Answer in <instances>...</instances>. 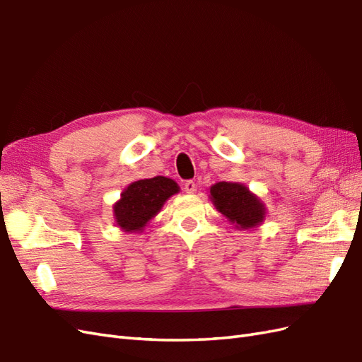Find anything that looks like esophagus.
Listing matches in <instances>:
<instances>
[{"instance_id": "1", "label": "esophagus", "mask_w": 362, "mask_h": 362, "mask_svg": "<svg viewBox=\"0 0 362 362\" xmlns=\"http://www.w3.org/2000/svg\"><path fill=\"white\" fill-rule=\"evenodd\" d=\"M184 192L185 193H194L196 192V182L194 181H185V184H184Z\"/></svg>"}]
</instances>
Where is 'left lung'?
<instances>
[{
    "instance_id": "8db88e82",
    "label": "left lung",
    "mask_w": 362,
    "mask_h": 362,
    "mask_svg": "<svg viewBox=\"0 0 362 362\" xmlns=\"http://www.w3.org/2000/svg\"><path fill=\"white\" fill-rule=\"evenodd\" d=\"M210 198L218 213L238 229H252L262 223L266 206L258 196L238 182H217L211 185Z\"/></svg>"
}]
</instances>
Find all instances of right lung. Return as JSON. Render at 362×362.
<instances>
[{
    "label": "right lung",
    "instance_id": "add662e5",
    "mask_svg": "<svg viewBox=\"0 0 362 362\" xmlns=\"http://www.w3.org/2000/svg\"><path fill=\"white\" fill-rule=\"evenodd\" d=\"M178 192L180 185L166 177L131 182L113 206L116 225L125 233H141L164 202Z\"/></svg>",
    "mask_w": 362,
    "mask_h": 362
}]
</instances>
